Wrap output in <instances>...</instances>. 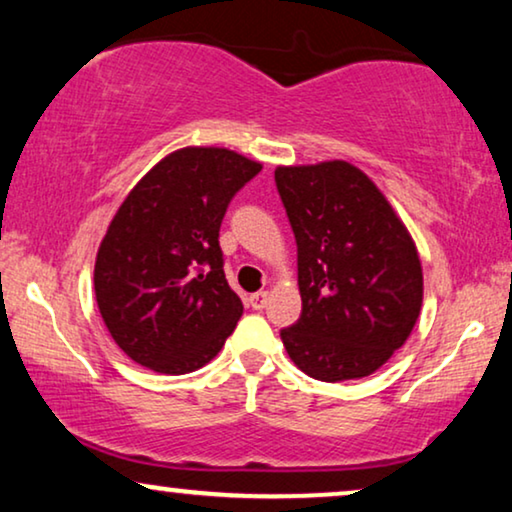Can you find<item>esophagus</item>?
Returning a JSON list of instances; mask_svg holds the SVG:
<instances>
[{"mask_svg":"<svg viewBox=\"0 0 512 512\" xmlns=\"http://www.w3.org/2000/svg\"><path fill=\"white\" fill-rule=\"evenodd\" d=\"M268 300H270L268 291H258V293H251V296H249V305L254 307V310H263V307L268 305Z\"/></svg>","mask_w":512,"mask_h":512,"instance_id":"1","label":"esophagus"}]
</instances>
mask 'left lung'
<instances>
[{"instance_id": "left-lung-1", "label": "left lung", "mask_w": 512, "mask_h": 512, "mask_svg": "<svg viewBox=\"0 0 512 512\" xmlns=\"http://www.w3.org/2000/svg\"><path fill=\"white\" fill-rule=\"evenodd\" d=\"M298 244L300 319L282 328L291 361L321 382L375 373L415 328L422 263L387 198L345 160L277 167Z\"/></svg>"}]
</instances>
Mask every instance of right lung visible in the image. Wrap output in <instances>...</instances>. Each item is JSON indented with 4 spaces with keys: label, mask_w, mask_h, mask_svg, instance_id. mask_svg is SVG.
<instances>
[{
    "label": "right lung",
    "mask_w": 512,
    "mask_h": 512,
    "mask_svg": "<svg viewBox=\"0 0 512 512\" xmlns=\"http://www.w3.org/2000/svg\"><path fill=\"white\" fill-rule=\"evenodd\" d=\"M261 163L216 146L165 156L132 188L100 244L95 298L139 366L184 375L214 359L242 317L219 247L230 200Z\"/></svg>",
    "instance_id": "add662e5"
}]
</instances>
